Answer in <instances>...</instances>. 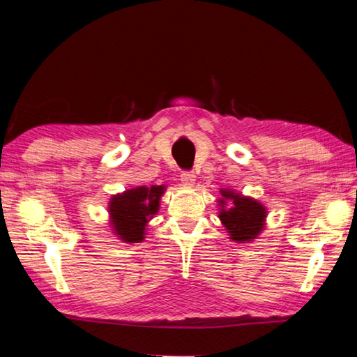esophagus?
Masks as SVG:
<instances>
[{"label": "esophagus", "instance_id": "1", "mask_svg": "<svg viewBox=\"0 0 357 357\" xmlns=\"http://www.w3.org/2000/svg\"><path fill=\"white\" fill-rule=\"evenodd\" d=\"M181 183H183L184 185H194L195 183V174L192 172H181Z\"/></svg>", "mask_w": 357, "mask_h": 357}]
</instances>
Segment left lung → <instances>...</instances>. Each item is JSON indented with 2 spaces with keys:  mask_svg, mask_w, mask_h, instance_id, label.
<instances>
[{
  "mask_svg": "<svg viewBox=\"0 0 357 357\" xmlns=\"http://www.w3.org/2000/svg\"><path fill=\"white\" fill-rule=\"evenodd\" d=\"M222 195L234 199V205L229 210H221V221L226 229L231 232V238L237 242L252 241L258 232L261 231L264 221V208L261 204L252 199H243L241 195H234L232 192L222 190ZM225 204V200H221Z\"/></svg>",
  "mask_w": 357,
  "mask_h": 357,
  "instance_id": "left-lung-1",
  "label": "left lung"
}]
</instances>
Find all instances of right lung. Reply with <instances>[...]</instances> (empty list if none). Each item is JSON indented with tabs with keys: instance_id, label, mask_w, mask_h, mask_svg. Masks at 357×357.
Here are the masks:
<instances>
[{
	"instance_id": "obj_1",
	"label": "right lung",
	"mask_w": 357,
	"mask_h": 357,
	"mask_svg": "<svg viewBox=\"0 0 357 357\" xmlns=\"http://www.w3.org/2000/svg\"><path fill=\"white\" fill-rule=\"evenodd\" d=\"M162 194V185H152L126 190L125 194L112 199V222L125 242H141L144 238V227L152 215L157 213Z\"/></svg>"
}]
</instances>
